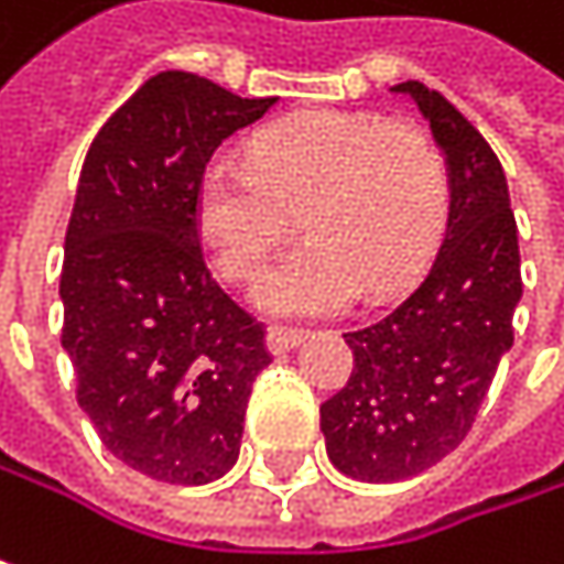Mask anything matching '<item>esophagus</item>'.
Wrapping results in <instances>:
<instances>
[{"mask_svg":"<svg viewBox=\"0 0 564 564\" xmlns=\"http://www.w3.org/2000/svg\"><path fill=\"white\" fill-rule=\"evenodd\" d=\"M300 343H303V329H286V326H271V329H268V349H271L274 356L290 352V349L300 346Z\"/></svg>","mask_w":564,"mask_h":564,"instance_id":"esophagus-1","label":"esophagus"}]
</instances>
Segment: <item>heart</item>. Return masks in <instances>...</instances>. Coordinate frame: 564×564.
<instances>
[{
  "instance_id": "obj_1",
  "label": "heart",
  "mask_w": 564,
  "mask_h": 564,
  "mask_svg": "<svg viewBox=\"0 0 564 564\" xmlns=\"http://www.w3.org/2000/svg\"><path fill=\"white\" fill-rule=\"evenodd\" d=\"M296 212L303 241L258 286L274 316L343 310L362 286L382 296L434 258L451 175L434 140L372 113L323 110L264 127L248 163L215 160L195 188V225L215 268L251 283Z\"/></svg>"
}]
</instances>
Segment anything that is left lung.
<instances>
[{
  "instance_id": "obj_1",
  "label": "left lung",
  "mask_w": 564,
  "mask_h": 564,
  "mask_svg": "<svg viewBox=\"0 0 564 564\" xmlns=\"http://www.w3.org/2000/svg\"><path fill=\"white\" fill-rule=\"evenodd\" d=\"M431 127L451 175L444 241L417 286L392 310L343 333L356 366L319 404L333 467L352 480L394 484L444 460L470 431L522 296L519 235L503 166L477 127L421 80L394 84Z\"/></svg>"
}]
</instances>
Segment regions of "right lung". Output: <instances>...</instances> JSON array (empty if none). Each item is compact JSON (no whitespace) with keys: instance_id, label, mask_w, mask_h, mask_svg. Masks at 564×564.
<instances>
[{"instance_id":"obj_1","label":"right lung","mask_w":564,"mask_h":564,"mask_svg":"<svg viewBox=\"0 0 564 564\" xmlns=\"http://www.w3.org/2000/svg\"><path fill=\"white\" fill-rule=\"evenodd\" d=\"M274 104L163 70L100 127L80 170L61 346L104 447L163 484L235 467L251 386L271 366L264 326L205 268L195 188L221 140Z\"/></svg>"}]
</instances>
